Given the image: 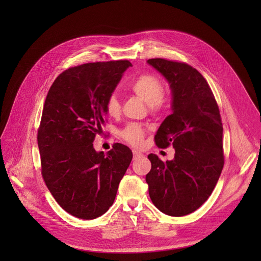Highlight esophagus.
<instances>
[{
  "instance_id": "obj_1",
  "label": "esophagus",
  "mask_w": 261,
  "mask_h": 261,
  "mask_svg": "<svg viewBox=\"0 0 261 261\" xmlns=\"http://www.w3.org/2000/svg\"><path fill=\"white\" fill-rule=\"evenodd\" d=\"M133 158L134 159H138V158H140V156H142L143 154H142V152H140V151H138V150H133Z\"/></svg>"
}]
</instances>
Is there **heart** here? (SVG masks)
I'll return each mask as SVG.
<instances>
[{
	"instance_id": "b5f03b06",
	"label": "heart",
	"mask_w": 261,
	"mask_h": 261,
	"mask_svg": "<svg viewBox=\"0 0 261 261\" xmlns=\"http://www.w3.org/2000/svg\"><path fill=\"white\" fill-rule=\"evenodd\" d=\"M130 91L136 97L144 100L151 113H161L169 108L170 99L163 93L162 81L154 75L143 74L130 85ZM107 113L115 117L120 112V102L115 94L110 95L106 100ZM145 135V127L141 123H129L120 131V136L133 146H139Z\"/></svg>"
}]
</instances>
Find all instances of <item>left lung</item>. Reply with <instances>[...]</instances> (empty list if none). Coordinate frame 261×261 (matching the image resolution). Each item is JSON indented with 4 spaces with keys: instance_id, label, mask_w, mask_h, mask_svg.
I'll list each match as a JSON object with an SVG mask.
<instances>
[{
    "instance_id": "8db88e82",
    "label": "left lung",
    "mask_w": 261,
    "mask_h": 261,
    "mask_svg": "<svg viewBox=\"0 0 261 261\" xmlns=\"http://www.w3.org/2000/svg\"><path fill=\"white\" fill-rule=\"evenodd\" d=\"M170 85L172 113L154 136L160 148L169 145L174 159L164 163L150 153L151 170L146 175L149 196L162 213L182 217L208 199L224 165L220 111L205 78L186 63L149 59Z\"/></svg>"
}]
</instances>
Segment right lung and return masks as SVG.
I'll return each mask as SVG.
<instances>
[{
  "label": "right lung",
  "instance_id": "add662e5",
  "mask_svg": "<svg viewBox=\"0 0 261 261\" xmlns=\"http://www.w3.org/2000/svg\"><path fill=\"white\" fill-rule=\"evenodd\" d=\"M129 66L118 60L71 67L46 96L38 130L41 171L55 200L79 219L92 220L110 208L133 156L118 143L107 153L93 147L106 122V100Z\"/></svg>",
  "mask_w": 261,
  "mask_h": 261
}]
</instances>
